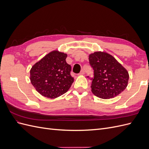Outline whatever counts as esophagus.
Wrapping results in <instances>:
<instances>
[{"label":"esophagus","mask_w":149,"mask_h":149,"mask_svg":"<svg viewBox=\"0 0 149 149\" xmlns=\"http://www.w3.org/2000/svg\"><path fill=\"white\" fill-rule=\"evenodd\" d=\"M84 74V70H82L81 71L80 73L78 74V75H83Z\"/></svg>","instance_id":"obj_1"}]
</instances>
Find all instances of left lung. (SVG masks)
<instances>
[{
    "label": "left lung",
    "instance_id": "obj_1",
    "mask_svg": "<svg viewBox=\"0 0 149 149\" xmlns=\"http://www.w3.org/2000/svg\"><path fill=\"white\" fill-rule=\"evenodd\" d=\"M89 61L94 72L91 88L94 95L102 99L113 98L127 87L128 72L112 55L94 52L89 55Z\"/></svg>",
    "mask_w": 149,
    "mask_h": 149
}]
</instances>
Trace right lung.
<instances>
[{"mask_svg": "<svg viewBox=\"0 0 149 149\" xmlns=\"http://www.w3.org/2000/svg\"><path fill=\"white\" fill-rule=\"evenodd\" d=\"M67 55L58 51L52 52L35 63L30 70V81L42 96L56 98L66 93L74 78L71 67L66 61Z\"/></svg>", "mask_w": 149, "mask_h": 149, "instance_id": "add662e5", "label": "right lung"}]
</instances>
